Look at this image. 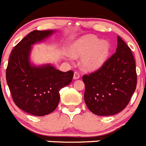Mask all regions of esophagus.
Segmentation results:
<instances>
[{"mask_svg": "<svg viewBox=\"0 0 146 146\" xmlns=\"http://www.w3.org/2000/svg\"><path fill=\"white\" fill-rule=\"evenodd\" d=\"M80 74H79L78 72H75L74 73V77H73V79H74V80H78L79 78H80Z\"/></svg>", "mask_w": 146, "mask_h": 146, "instance_id": "34e87169", "label": "esophagus"}]
</instances>
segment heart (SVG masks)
<instances>
[{"label":"heart","instance_id":"obj_1","mask_svg":"<svg viewBox=\"0 0 146 146\" xmlns=\"http://www.w3.org/2000/svg\"><path fill=\"white\" fill-rule=\"evenodd\" d=\"M111 50L109 42L93 35H86L74 41L70 48L72 56L82 58V65L88 72L101 69L106 61Z\"/></svg>","mask_w":146,"mask_h":146}]
</instances>
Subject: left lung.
<instances>
[{"label": "left lung", "instance_id": "1", "mask_svg": "<svg viewBox=\"0 0 146 146\" xmlns=\"http://www.w3.org/2000/svg\"><path fill=\"white\" fill-rule=\"evenodd\" d=\"M84 100L92 113L112 116L129 104L137 85L135 61L130 48L117 36L116 53L96 72L84 75Z\"/></svg>", "mask_w": 146, "mask_h": 146}]
</instances>
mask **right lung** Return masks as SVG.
<instances>
[{
  "instance_id": "right-lung-1",
  "label": "right lung",
  "mask_w": 146,
  "mask_h": 146,
  "mask_svg": "<svg viewBox=\"0 0 146 146\" xmlns=\"http://www.w3.org/2000/svg\"><path fill=\"white\" fill-rule=\"evenodd\" d=\"M56 30H35L13 49L6 69V82L20 109L42 117L53 112L60 101L59 90L69 85L74 73L61 72L50 64L35 65L31 61L33 45L42 42Z\"/></svg>"
}]
</instances>
